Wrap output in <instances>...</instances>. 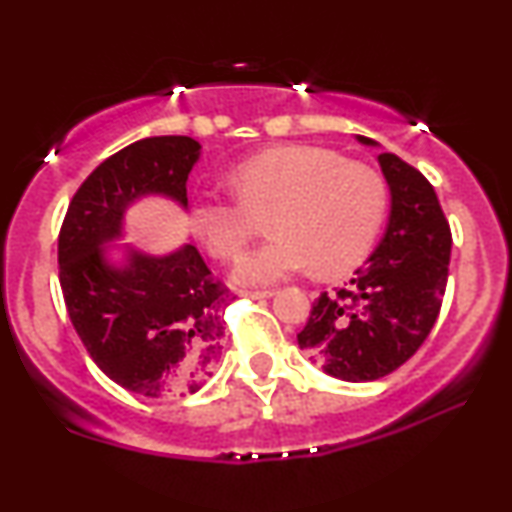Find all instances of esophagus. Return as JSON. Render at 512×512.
<instances>
[{
  "instance_id": "esophagus-1",
  "label": "esophagus",
  "mask_w": 512,
  "mask_h": 512,
  "mask_svg": "<svg viewBox=\"0 0 512 512\" xmlns=\"http://www.w3.org/2000/svg\"><path fill=\"white\" fill-rule=\"evenodd\" d=\"M243 296L252 298V301H262V298H272L274 291H243Z\"/></svg>"
}]
</instances>
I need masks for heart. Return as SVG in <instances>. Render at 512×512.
Returning <instances> with one entry per match:
<instances>
[{
  "instance_id": "obj_1",
  "label": "heart",
  "mask_w": 512,
  "mask_h": 512,
  "mask_svg": "<svg viewBox=\"0 0 512 512\" xmlns=\"http://www.w3.org/2000/svg\"><path fill=\"white\" fill-rule=\"evenodd\" d=\"M238 202L197 195L190 226L216 260H236L269 214L274 240L243 255L240 286H272L315 267L322 276L354 269L373 248L387 211L385 182L373 168L342 161L320 146L284 144L257 151L228 173Z\"/></svg>"
}]
</instances>
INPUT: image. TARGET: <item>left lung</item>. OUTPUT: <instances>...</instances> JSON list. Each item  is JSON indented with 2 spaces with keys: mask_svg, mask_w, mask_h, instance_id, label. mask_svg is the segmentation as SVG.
I'll return each mask as SVG.
<instances>
[{
  "mask_svg": "<svg viewBox=\"0 0 512 512\" xmlns=\"http://www.w3.org/2000/svg\"><path fill=\"white\" fill-rule=\"evenodd\" d=\"M356 142L380 149L356 134ZM390 214L378 248L337 296L320 293L298 346L346 383H370L416 354L436 325L448 284L452 236L424 175L395 154L378 156Z\"/></svg>",
  "mask_w": 512,
  "mask_h": 512,
  "instance_id": "left-lung-1",
  "label": "left lung"
}]
</instances>
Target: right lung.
<instances>
[{"label":"right lung","mask_w":512,"mask_h":512,"mask_svg":"<svg viewBox=\"0 0 512 512\" xmlns=\"http://www.w3.org/2000/svg\"><path fill=\"white\" fill-rule=\"evenodd\" d=\"M202 156L192 137H146L103 161L76 190L57 260L69 320L113 383L149 399L202 390L221 358L228 296L192 243L146 252L127 238V211L146 197L187 211Z\"/></svg>","instance_id":"obj_1"}]
</instances>
